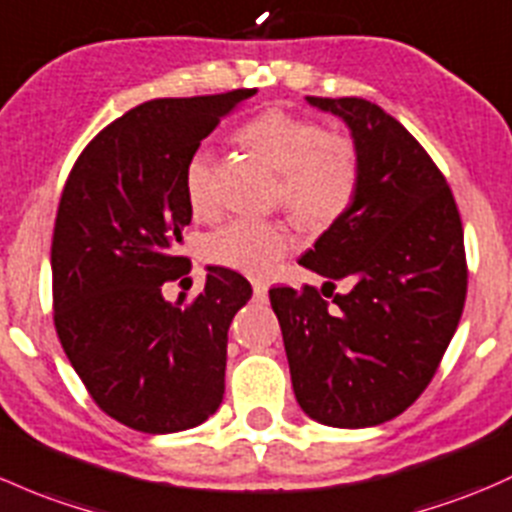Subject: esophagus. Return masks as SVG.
<instances>
[{"label": "esophagus", "mask_w": 512, "mask_h": 512, "mask_svg": "<svg viewBox=\"0 0 512 512\" xmlns=\"http://www.w3.org/2000/svg\"><path fill=\"white\" fill-rule=\"evenodd\" d=\"M252 292H255L257 299L267 297V284L265 282H252Z\"/></svg>", "instance_id": "1"}]
</instances>
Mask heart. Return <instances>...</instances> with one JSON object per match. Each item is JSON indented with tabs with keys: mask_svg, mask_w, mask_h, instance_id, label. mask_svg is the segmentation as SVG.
<instances>
[{
	"mask_svg": "<svg viewBox=\"0 0 512 512\" xmlns=\"http://www.w3.org/2000/svg\"><path fill=\"white\" fill-rule=\"evenodd\" d=\"M240 139L279 171L277 198L306 228H326L351 211L363 181L360 149L346 134H331L314 117L265 110L240 127ZM211 147L186 161L184 186L193 213L213 208ZM292 250V233L279 220L235 218L206 238V257L250 277H265Z\"/></svg>",
	"mask_w": 512,
	"mask_h": 512,
	"instance_id": "b5f03b06",
	"label": "heart"
}]
</instances>
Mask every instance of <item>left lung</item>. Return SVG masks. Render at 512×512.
<instances>
[{
  "label": "left lung",
  "mask_w": 512,
  "mask_h": 512,
  "mask_svg": "<svg viewBox=\"0 0 512 512\" xmlns=\"http://www.w3.org/2000/svg\"><path fill=\"white\" fill-rule=\"evenodd\" d=\"M343 117L363 161L351 211L301 265L316 287L270 289L301 410L328 427H375L432 383L466 301L459 206L427 149L363 98H306ZM338 278L352 289L333 295Z\"/></svg>",
  "instance_id": "1"
}]
</instances>
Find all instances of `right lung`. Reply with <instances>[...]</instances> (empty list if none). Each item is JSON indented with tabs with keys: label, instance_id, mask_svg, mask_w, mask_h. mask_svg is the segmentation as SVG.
Masks as SVG:
<instances>
[{
	"label": "right lung",
	"instance_id": "obj_1",
	"mask_svg": "<svg viewBox=\"0 0 512 512\" xmlns=\"http://www.w3.org/2000/svg\"><path fill=\"white\" fill-rule=\"evenodd\" d=\"M255 93L142 102L90 139L63 186L51 240L58 341L95 405L137 432L191 429L223 402L228 328L250 282L211 267L203 292L176 304L161 287L191 272L179 255L193 215L186 161Z\"/></svg>",
	"mask_w": 512,
	"mask_h": 512
}]
</instances>
